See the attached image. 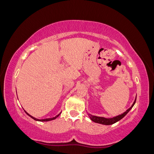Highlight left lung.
<instances>
[{
	"label": "left lung",
	"mask_w": 154,
	"mask_h": 154,
	"mask_svg": "<svg viewBox=\"0 0 154 154\" xmlns=\"http://www.w3.org/2000/svg\"><path fill=\"white\" fill-rule=\"evenodd\" d=\"M136 99L135 100L134 102L133 103L132 106H131L129 109H128L127 111H126L125 113H123L121 115H119V116H116V117H113V118H103V117H98V116H92L91 114H88V116L89 118H91V120L92 121H93L94 122H96V123H99V124H102V125H113V124L117 122H118L119 120H120L121 119H122L124 117H125L126 115H127L131 109H132V107L134 106L135 103H136Z\"/></svg>",
	"instance_id": "8db88e82"
}]
</instances>
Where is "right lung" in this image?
Masks as SVG:
<instances>
[{
    "label": "right lung",
    "instance_id": "1",
    "mask_svg": "<svg viewBox=\"0 0 154 154\" xmlns=\"http://www.w3.org/2000/svg\"><path fill=\"white\" fill-rule=\"evenodd\" d=\"M25 112H26V114L27 115V116H29V117H31V118H32V119H34V120H36V121H40V122H47V121H50V120H54V119H56V118H57V117H58V116H59V115H60V114L61 113H61H59V114H58V115H57V116H55V117H54V118H46V119H43V120H39V119H36V118H34V117H33V116H30V115H29V114H28V113H27V112H26V111H25Z\"/></svg>",
    "mask_w": 154,
    "mask_h": 154
}]
</instances>
